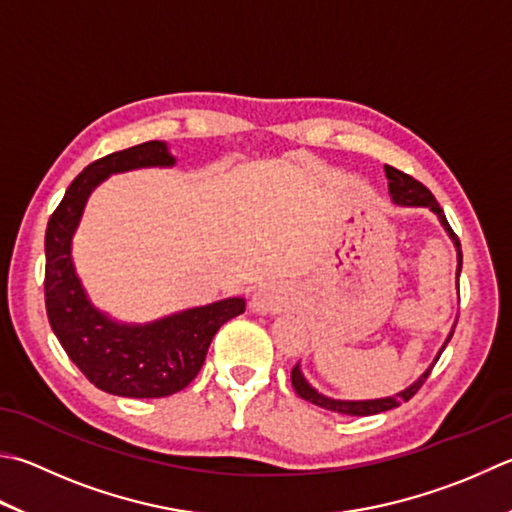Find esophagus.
Segmentation results:
<instances>
[{
    "instance_id": "34e87169",
    "label": "esophagus",
    "mask_w": 512,
    "mask_h": 512,
    "mask_svg": "<svg viewBox=\"0 0 512 512\" xmlns=\"http://www.w3.org/2000/svg\"><path fill=\"white\" fill-rule=\"evenodd\" d=\"M283 301L285 298L281 289L276 285H263L254 292L252 301H249V307H252V312L256 314H276L281 312Z\"/></svg>"
}]
</instances>
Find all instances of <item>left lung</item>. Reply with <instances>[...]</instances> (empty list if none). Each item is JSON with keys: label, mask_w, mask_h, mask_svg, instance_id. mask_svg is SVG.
I'll return each instance as SVG.
<instances>
[{"label": "left lung", "mask_w": 512, "mask_h": 512, "mask_svg": "<svg viewBox=\"0 0 512 512\" xmlns=\"http://www.w3.org/2000/svg\"><path fill=\"white\" fill-rule=\"evenodd\" d=\"M385 178H388V189H390V198L394 205H401V207H426L430 209L432 214H435L439 218L441 227L446 229V234L450 236L452 245H455L457 249V278L461 274V245H459V238L455 236V231L450 229L448 220H446V214H443V209L439 207V202L435 200V196L430 194V191L421 185V182H417L414 178H410L408 173H403L399 169L394 167H388L385 165ZM452 332H455V327H452L448 339L443 341L441 350L437 352L435 361H432L430 368L423 372L417 381L410 383L406 390H401L397 394H392V397H381V399H361V401H345V399H332V397H325L323 392H318L316 388H312L310 381L305 379V374L301 372V365H294L292 370V385L296 394L305 401L314 403V406L323 408V410H330V412H339V414H347V417H370V414H379V412H385V410H392V408H399L403 401H408L414 392H417L423 381L428 379L430 370L435 368V363L439 361V356L443 352V347L448 345V341L452 339Z\"/></svg>", "instance_id": "obj_1"}]
</instances>
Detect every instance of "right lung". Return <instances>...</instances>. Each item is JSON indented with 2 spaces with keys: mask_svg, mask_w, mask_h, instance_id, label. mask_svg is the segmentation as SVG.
Here are the masks:
<instances>
[{
  "mask_svg": "<svg viewBox=\"0 0 512 512\" xmlns=\"http://www.w3.org/2000/svg\"><path fill=\"white\" fill-rule=\"evenodd\" d=\"M167 142L151 140L91 162L53 211L46 227V314L57 341L95 388L115 397L160 399L196 379L214 334L245 312V298L189 307L151 323H120L100 312L73 265V236L93 189L133 169L173 167Z\"/></svg>",
  "mask_w": 512,
  "mask_h": 512,
  "instance_id": "add662e5",
  "label": "right lung"
}]
</instances>
